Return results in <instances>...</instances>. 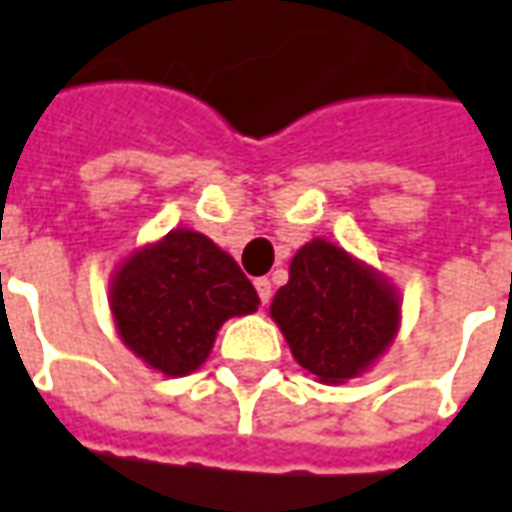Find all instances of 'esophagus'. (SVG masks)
Here are the masks:
<instances>
[{"mask_svg": "<svg viewBox=\"0 0 512 512\" xmlns=\"http://www.w3.org/2000/svg\"><path fill=\"white\" fill-rule=\"evenodd\" d=\"M255 288H257V297H260V302H263V305H269V300H271V280H269V277H257Z\"/></svg>", "mask_w": 512, "mask_h": 512, "instance_id": "obj_1", "label": "esophagus"}]
</instances>
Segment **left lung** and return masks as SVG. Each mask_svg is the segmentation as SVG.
I'll return each mask as SVG.
<instances>
[{
  "label": "left lung",
  "instance_id": "1",
  "mask_svg": "<svg viewBox=\"0 0 512 512\" xmlns=\"http://www.w3.org/2000/svg\"><path fill=\"white\" fill-rule=\"evenodd\" d=\"M398 314L392 288L328 241L302 246L271 302L300 367L330 384L353 378L384 353Z\"/></svg>",
  "mask_w": 512,
  "mask_h": 512
}]
</instances>
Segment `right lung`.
Returning a JSON list of instances; mask_svg holds the SVG:
<instances>
[{"label":"right lung","mask_w":512,"mask_h":512,"mask_svg":"<svg viewBox=\"0 0 512 512\" xmlns=\"http://www.w3.org/2000/svg\"><path fill=\"white\" fill-rule=\"evenodd\" d=\"M241 266L210 238L176 229L128 257L114 277L111 311L123 342L165 375H187L210 356L229 316L257 311Z\"/></svg>","instance_id":"1"}]
</instances>
